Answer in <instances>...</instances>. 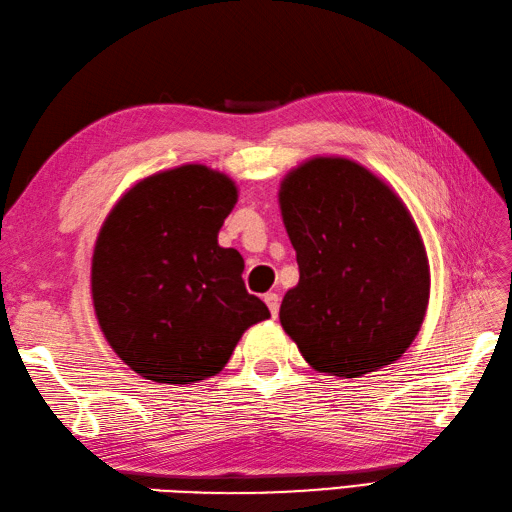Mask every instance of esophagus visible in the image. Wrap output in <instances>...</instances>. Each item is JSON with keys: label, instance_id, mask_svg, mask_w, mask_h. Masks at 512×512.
<instances>
[{"label": "esophagus", "instance_id": "1", "mask_svg": "<svg viewBox=\"0 0 512 512\" xmlns=\"http://www.w3.org/2000/svg\"><path fill=\"white\" fill-rule=\"evenodd\" d=\"M265 304L269 306V311H271V315H274V317H278V311H280V298H278V293H274V291H269V293H265Z\"/></svg>", "mask_w": 512, "mask_h": 512}]
</instances>
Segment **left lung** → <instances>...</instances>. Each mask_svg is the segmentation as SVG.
Returning a JSON list of instances; mask_svg holds the SVG:
<instances>
[{
    "mask_svg": "<svg viewBox=\"0 0 512 512\" xmlns=\"http://www.w3.org/2000/svg\"><path fill=\"white\" fill-rule=\"evenodd\" d=\"M300 280L280 324L317 372L355 379L410 348L429 300V265L412 214L390 186L346 157H313L280 184Z\"/></svg>",
    "mask_w": 512,
    "mask_h": 512,
    "instance_id": "8db88e82",
    "label": "left lung"
}]
</instances>
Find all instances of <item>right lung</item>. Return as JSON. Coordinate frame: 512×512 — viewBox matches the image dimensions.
Listing matches in <instances>:
<instances>
[{
    "label": "right lung",
    "instance_id": "right-lung-1",
    "mask_svg": "<svg viewBox=\"0 0 512 512\" xmlns=\"http://www.w3.org/2000/svg\"><path fill=\"white\" fill-rule=\"evenodd\" d=\"M236 197L227 175L186 164L135 184L102 225L94 311L140 377L168 385L214 377L247 328L269 317L245 289L243 256L217 241Z\"/></svg>",
    "mask_w": 512,
    "mask_h": 512
}]
</instances>
